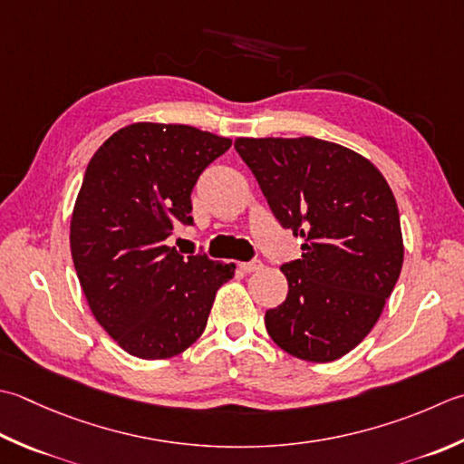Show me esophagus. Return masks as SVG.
<instances>
[{"label": "esophagus", "instance_id": "esophagus-1", "mask_svg": "<svg viewBox=\"0 0 464 464\" xmlns=\"http://www.w3.org/2000/svg\"><path fill=\"white\" fill-rule=\"evenodd\" d=\"M241 271H245V274H253V271H259L263 267V263L259 259H253V261H247V263H241Z\"/></svg>", "mask_w": 464, "mask_h": 464}]
</instances>
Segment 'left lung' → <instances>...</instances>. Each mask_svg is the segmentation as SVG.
<instances>
[{"label": "left lung", "mask_w": 464, "mask_h": 464, "mask_svg": "<svg viewBox=\"0 0 464 464\" xmlns=\"http://www.w3.org/2000/svg\"><path fill=\"white\" fill-rule=\"evenodd\" d=\"M284 229L304 237L302 259L281 266L289 292L266 312L281 350L332 362L374 328L401 276L404 245L386 179L358 152L328 140L237 139Z\"/></svg>", "instance_id": "obj_1"}]
</instances>
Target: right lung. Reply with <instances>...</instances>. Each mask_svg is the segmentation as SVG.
<instances>
[{
    "label": "right lung",
    "instance_id": "add662e5",
    "mask_svg": "<svg viewBox=\"0 0 464 464\" xmlns=\"http://www.w3.org/2000/svg\"><path fill=\"white\" fill-rule=\"evenodd\" d=\"M229 147L193 126L136 122L88 162L72 213V259L98 324L136 358L187 350L233 277V263L183 257L167 245L177 223H195L193 187Z\"/></svg>",
    "mask_w": 464,
    "mask_h": 464
}]
</instances>
